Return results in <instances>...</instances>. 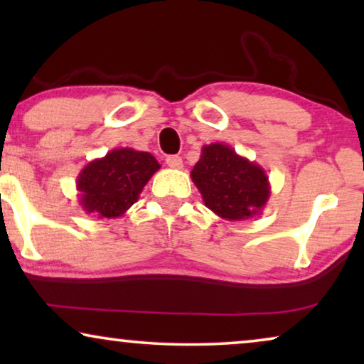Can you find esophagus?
<instances>
[{"label": "esophagus", "mask_w": 364, "mask_h": 364, "mask_svg": "<svg viewBox=\"0 0 364 364\" xmlns=\"http://www.w3.org/2000/svg\"><path fill=\"white\" fill-rule=\"evenodd\" d=\"M166 164L171 168H182L183 167V162H182V159L178 157V156H168L167 159H166Z\"/></svg>", "instance_id": "esophagus-1"}]
</instances>
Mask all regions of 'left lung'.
I'll use <instances>...</instances> for the list:
<instances>
[{"instance_id": "1", "label": "left lung", "mask_w": 364, "mask_h": 364, "mask_svg": "<svg viewBox=\"0 0 364 364\" xmlns=\"http://www.w3.org/2000/svg\"><path fill=\"white\" fill-rule=\"evenodd\" d=\"M191 177L205 207L225 220L255 217L270 198L267 172L227 144L203 146Z\"/></svg>"}]
</instances>
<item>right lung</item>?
I'll return each instance as SVG.
<instances>
[{"label": "right lung", "instance_id": "add662e5", "mask_svg": "<svg viewBox=\"0 0 364 364\" xmlns=\"http://www.w3.org/2000/svg\"><path fill=\"white\" fill-rule=\"evenodd\" d=\"M161 168L149 152L131 147L112 149L79 172V205L97 218H117L139 200L142 188Z\"/></svg>", "mask_w": 364, "mask_h": 364}]
</instances>
